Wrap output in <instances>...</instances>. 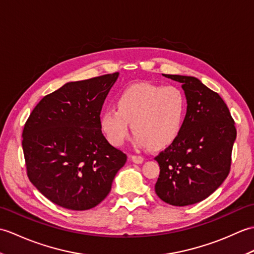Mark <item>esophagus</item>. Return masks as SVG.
I'll return each mask as SVG.
<instances>
[{
    "label": "esophagus",
    "instance_id": "esophagus-1",
    "mask_svg": "<svg viewBox=\"0 0 254 254\" xmlns=\"http://www.w3.org/2000/svg\"><path fill=\"white\" fill-rule=\"evenodd\" d=\"M131 159H132L133 163H135V164H142L143 161H144V158L142 157V156H139V155H133V156H131Z\"/></svg>",
    "mask_w": 254,
    "mask_h": 254
}]
</instances>
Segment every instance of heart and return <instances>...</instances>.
I'll list each match as a JSON object with an SVG mask.
<instances>
[{"instance_id": "obj_1", "label": "heart", "mask_w": 254, "mask_h": 254, "mask_svg": "<svg viewBox=\"0 0 254 254\" xmlns=\"http://www.w3.org/2000/svg\"><path fill=\"white\" fill-rule=\"evenodd\" d=\"M187 109L185 94L176 86L142 83L124 89L117 109L107 108L100 116L101 130L115 145H122L132 130L138 145L159 149L179 136Z\"/></svg>"}]
</instances>
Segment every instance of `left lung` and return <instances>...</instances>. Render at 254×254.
<instances>
[{"mask_svg":"<svg viewBox=\"0 0 254 254\" xmlns=\"http://www.w3.org/2000/svg\"><path fill=\"white\" fill-rule=\"evenodd\" d=\"M164 76L182 84L188 107L179 136L155 157L160 167L155 191L166 203L187 206L208 197L229 175L237 130L222 97L201 80Z\"/></svg>","mask_w":254,"mask_h":254,"instance_id":"left-lung-1","label":"left lung"}]
</instances>
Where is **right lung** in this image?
I'll use <instances>...</instances> for the list:
<instances>
[{"label": "right lung", "instance_id": "right-lung-1", "mask_svg": "<svg viewBox=\"0 0 254 254\" xmlns=\"http://www.w3.org/2000/svg\"><path fill=\"white\" fill-rule=\"evenodd\" d=\"M119 73L71 82L45 96L23 130L27 176L59 206L86 210L111 190L127 155L107 141L100 112Z\"/></svg>", "mask_w": 254, "mask_h": 254}]
</instances>
